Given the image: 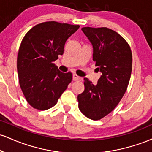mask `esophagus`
Segmentation results:
<instances>
[{
  "label": "esophagus",
  "mask_w": 152,
  "mask_h": 152,
  "mask_svg": "<svg viewBox=\"0 0 152 152\" xmlns=\"http://www.w3.org/2000/svg\"><path fill=\"white\" fill-rule=\"evenodd\" d=\"M73 80L74 81H79V80H81V78L76 74H73Z\"/></svg>",
  "instance_id": "obj_1"
}]
</instances>
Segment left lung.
I'll use <instances>...</instances> for the list:
<instances>
[{"mask_svg":"<svg viewBox=\"0 0 152 152\" xmlns=\"http://www.w3.org/2000/svg\"><path fill=\"white\" fill-rule=\"evenodd\" d=\"M93 46V60L102 76L96 86L84 78L85 89L78 95V108L87 118L99 120L114 110L127 89L132 53L126 40L106 27L81 28Z\"/></svg>","mask_w":152,"mask_h":152,"instance_id":"left-lung-1","label":"left lung"}]
</instances>
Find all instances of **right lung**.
I'll list each match as a JSON object with an SVG mask.
<instances>
[{
	"mask_svg": "<svg viewBox=\"0 0 152 152\" xmlns=\"http://www.w3.org/2000/svg\"><path fill=\"white\" fill-rule=\"evenodd\" d=\"M78 25L47 21L35 26L23 38L17 58L18 80L24 96L38 110L53 107L72 81L71 72L58 70L54 61L63 55L66 41Z\"/></svg>",
	"mask_w": 152,
	"mask_h": 152,
	"instance_id": "right-lung-1",
	"label": "right lung"
}]
</instances>
